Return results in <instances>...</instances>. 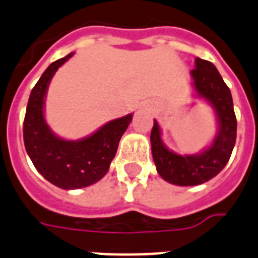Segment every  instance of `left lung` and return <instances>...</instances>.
Instances as JSON below:
<instances>
[{"label": "left lung", "instance_id": "left-lung-1", "mask_svg": "<svg viewBox=\"0 0 258 258\" xmlns=\"http://www.w3.org/2000/svg\"><path fill=\"white\" fill-rule=\"evenodd\" d=\"M190 74L197 96L214 108L218 133L212 144L199 154L180 155L166 148L158 122L154 121L150 142L155 167L166 182L176 186H197L218 175L229 161L237 131L231 91L216 67L211 61L197 57L195 68Z\"/></svg>", "mask_w": 258, "mask_h": 258}]
</instances>
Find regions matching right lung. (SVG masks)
<instances>
[{
	"label": "right lung",
	"mask_w": 258,
	"mask_h": 258,
	"mask_svg": "<svg viewBox=\"0 0 258 258\" xmlns=\"http://www.w3.org/2000/svg\"><path fill=\"white\" fill-rule=\"evenodd\" d=\"M72 55L51 63L40 76L30 93L23 121V141L31 162L48 182L63 190L91 186L105 175L133 117L131 113L109 121L78 141H67L52 133L44 120V97L57 68Z\"/></svg>",
	"instance_id": "add662e5"
}]
</instances>
